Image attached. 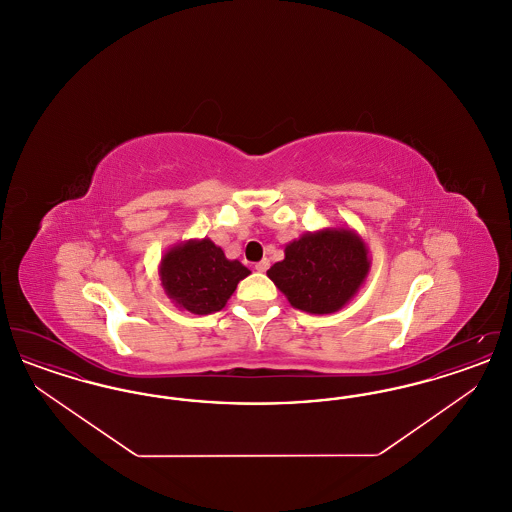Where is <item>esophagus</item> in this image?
Returning a JSON list of instances; mask_svg holds the SVG:
<instances>
[{"instance_id":"obj_1","label":"esophagus","mask_w":512,"mask_h":512,"mask_svg":"<svg viewBox=\"0 0 512 512\" xmlns=\"http://www.w3.org/2000/svg\"><path fill=\"white\" fill-rule=\"evenodd\" d=\"M268 267H270V261L263 259V261H259V263L255 265V270H257V272H265Z\"/></svg>"}]
</instances>
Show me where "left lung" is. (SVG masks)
Instances as JSON below:
<instances>
[{
    "label": "left lung",
    "mask_w": 512,
    "mask_h": 512,
    "mask_svg": "<svg viewBox=\"0 0 512 512\" xmlns=\"http://www.w3.org/2000/svg\"><path fill=\"white\" fill-rule=\"evenodd\" d=\"M370 272L365 240L347 226L307 232L284 249L267 276L290 305L311 315H332L363 288Z\"/></svg>",
    "instance_id": "8db88e82"
}]
</instances>
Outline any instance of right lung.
Instances as JSON below:
<instances>
[{"mask_svg": "<svg viewBox=\"0 0 512 512\" xmlns=\"http://www.w3.org/2000/svg\"><path fill=\"white\" fill-rule=\"evenodd\" d=\"M251 270L240 261L226 259L209 238L172 245L161 257L159 278L174 307L194 315H211L224 309L240 280Z\"/></svg>", "mask_w": 512, "mask_h": 512, "instance_id": "add662e5", "label": "right lung"}]
</instances>
